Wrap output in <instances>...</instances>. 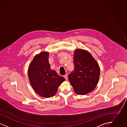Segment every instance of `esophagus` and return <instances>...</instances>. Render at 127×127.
Masks as SVG:
<instances>
[{
	"label": "esophagus",
	"mask_w": 127,
	"mask_h": 127,
	"mask_svg": "<svg viewBox=\"0 0 127 127\" xmlns=\"http://www.w3.org/2000/svg\"><path fill=\"white\" fill-rule=\"evenodd\" d=\"M64 78L66 79V80H67V79H68V78H67V75H64Z\"/></svg>",
	"instance_id": "obj_1"
}]
</instances>
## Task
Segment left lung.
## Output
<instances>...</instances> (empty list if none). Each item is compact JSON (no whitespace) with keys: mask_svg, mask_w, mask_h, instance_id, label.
<instances>
[{"mask_svg":"<svg viewBox=\"0 0 127 127\" xmlns=\"http://www.w3.org/2000/svg\"><path fill=\"white\" fill-rule=\"evenodd\" d=\"M74 69L68 79L74 92L86 95L93 91L98 83L100 68L91 53L83 49H76L74 54Z\"/></svg>","mask_w":127,"mask_h":127,"instance_id":"obj_1","label":"left lung"}]
</instances>
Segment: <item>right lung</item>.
<instances>
[{"mask_svg":"<svg viewBox=\"0 0 127 127\" xmlns=\"http://www.w3.org/2000/svg\"><path fill=\"white\" fill-rule=\"evenodd\" d=\"M49 55L46 51L36 55L28 69L29 79L32 88L38 95L44 97H53L59 86L65 80L51 69Z\"/></svg>","mask_w":127,"mask_h":127,"instance_id":"1","label":"right lung"}]
</instances>
